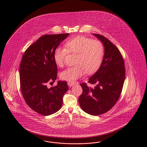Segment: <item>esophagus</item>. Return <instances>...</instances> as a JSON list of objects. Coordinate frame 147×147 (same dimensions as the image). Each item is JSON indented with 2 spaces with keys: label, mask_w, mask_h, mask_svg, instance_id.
Here are the masks:
<instances>
[{
  "label": "esophagus",
  "mask_w": 147,
  "mask_h": 147,
  "mask_svg": "<svg viewBox=\"0 0 147 147\" xmlns=\"http://www.w3.org/2000/svg\"><path fill=\"white\" fill-rule=\"evenodd\" d=\"M76 84H78V82L75 81H68V85L69 86H72Z\"/></svg>",
  "instance_id": "esophagus-1"
}]
</instances>
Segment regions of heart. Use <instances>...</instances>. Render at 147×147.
I'll return each mask as SVG.
<instances>
[{
  "instance_id": "1",
  "label": "heart",
  "mask_w": 147,
  "mask_h": 147,
  "mask_svg": "<svg viewBox=\"0 0 147 147\" xmlns=\"http://www.w3.org/2000/svg\"><path fill=\"white\" fill-rule=\"evenodd\" d=\"M66 47H58L54 52V59L57 65L62 67L69 53L76 55L72 67H68L60 73L62 80L74 81L85 72L91 74L97 71L102 63L105 47L99 40L84 36H77L68 40Z\"/></svg>"
}]
</instances>
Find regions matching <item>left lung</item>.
Returning <instances> with one entry per match:
<instances>
[{"mask_svg": "<svg viewBox=\"0 0 147 147\" xmlns=\"http://www.w3.org/2000/svg\"><path fill=\"white\" fill-rule=\"evenodd\" d=\"M93 35L102 42L105 55L98 71L88 81L96 86L92 88L86 83L80 84L82 93L79 102L84 111L96 116L109 111L118 101L125 82V70L124 59L119 49L104 36Z\"/></svg>", "mask_w": 147, "mask_h": 147, "instance_id": "8db88e82", "label": "left lung"}]
</instances>
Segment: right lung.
Wrapping results in <instances>:
<instances>
[{
    "instance_id": "1",
    "label": "right lung",
    "mask_w": 147,
    "mask_h": 147,
    "mask_svg": "<svg viewBox=\"0 0 147 147\" xmlns=\"http://www.w3.org/2000/svg\"><path fill=\"white\" fill-rule=\"evenodd\" d=\"M69 35L41 36L27 49L22 59L19 75L23 98L32 110L42 115H50L61 108L63 96L68 89L66 81H59L51 88L47 84L57 79L55 50Z\"/></svg>"
}]
</instances>
